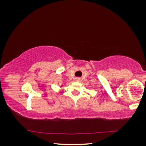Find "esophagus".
Listing matches in <instances>:
<instances>
[{"mask_svg":"<svg viewBox=\"0 0 146 146\" xmlns=\"http://www.w3.org/2000/svg\"><path fill=\"white\" fill-rule=\"evenodd\" d=\"M80 80V78H76V81H77V82H79Z\"/></svg>","mask_w":146,"mask_h":146,"instance_id":"esophagus-1","label":"esophagus"}]
</instances>
